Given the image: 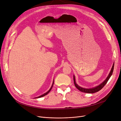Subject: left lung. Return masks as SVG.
Masks as SVG:
<instances>
[{
  "instance_id": "8db88e82",
  "label": "left lung",
  "mask_w": 121,
  "mask_h": 121,
  "mask_svg": "<svg viewBox=\"0 0 121 121\" xmlns=\"http://www.w3.org/2000/svg\"><path fill=\"white\" fill-rule=\"evenodd\" d=\"M114 63H113V66L112 67V68L110 70V72L109 73L108 75V76L107 77V78H106V79L103 82H101L100 84H99V85L92 87V88H83V87H82L79 86L77 83H76V81H75V76L74 75H73V81H74V84L75 86L77 87V89L82 92H83V93H96L98 91H99L100 90H101V89H102L104 86L106 84V83L107 82V81H108V80L111 77V76L113 72V69H114Z\"/></svg>"
}]
</instances>
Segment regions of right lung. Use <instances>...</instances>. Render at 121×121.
Returning <instances> with one entry per match:
<instances>
[{
  "label": "right lung",
  "mask_w": 121,
  "mask_h": 121,
  "mask_svg": "<svg viewBox=\"0 0 121 121\" xmlns=\"http://www.w3.org/2000/svg\"><path fill=\"white\" fill-rule=\"evenodd\" d=\"M54 79H53V83H52V86H51V87H50V88L49 89V90L48 91V92H47L46 93H44V94H43V95H41V96H39V97H36V98H41V97H43V96H46V95H47L50 91H51V90H52V87H53V84H54Z\"/></svg>",
  "instance_id": "obj_1"
}]
</instances>
